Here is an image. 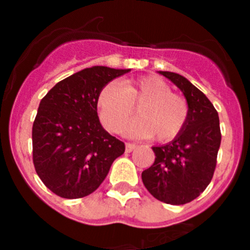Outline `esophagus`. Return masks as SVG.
Returning <instances> with one entry per match:
<instances>
[{
	"instance_id": "esophagus-1",
	"label": "esophagus",
	"mask_w": 250,
	"mask_h": 250,
	"mask_svg": "<svg viewBox=\"0 0 250 250\" xmlns=\"http://www.w3.org/2000/svg\"><path fill=\"white\" fill-rule=\"evenodd\" d=\"M136 145L134 144V143H126V145H125V151L126 152H131L132 150L135 149Z\"/></svg>"
}]
</instances>
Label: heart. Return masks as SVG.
Segmentation results:
<instances>
[{"label":"heart","instance_id":"1","mask_svg":"<svg viewBox=\"0 0 250 250\" xmlns=\"http://www.w3.org/2000/svg\"><path fill=\"white\" fill-rule=\"evenodd\" d=\"M139 107L140 120L126 131L136 136H154L159 143L178 138L189 120V104L156 75L127 80L124 86L106 83L98 96L99 116L106 130L118 132L134 119Z\"/></svg>","mask_w":250,"mask_h":250}]
</instances>
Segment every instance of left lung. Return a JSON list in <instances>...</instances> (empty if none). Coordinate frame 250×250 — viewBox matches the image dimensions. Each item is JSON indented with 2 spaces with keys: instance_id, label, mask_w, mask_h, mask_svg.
<instances>
[{
  "instance_id": "left-lung-1",
  "label": "left lung",
  "mask_w": 250,
  "mask_h": 250,
  "mask_svg": "<svg viewBox=\"0 0 250 250\" xmlns=\"http://www.w3.org/2000/svg\"><path fill=\"white\" fill-rule=\"evenodd\" d=\"M160 74L182 90L190 112L178 138L152 147L155 161L143 171L141 179L154 198L182 205L196 199L211 182L222 141L219 116L209 99L184 76L169 71Z\"/></svg>"
}]
</instances>
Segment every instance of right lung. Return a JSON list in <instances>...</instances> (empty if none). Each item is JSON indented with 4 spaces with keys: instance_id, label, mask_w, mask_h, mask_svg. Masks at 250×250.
<instances>
[{
    "instance_id": "obj_1",
    "label": "right lung",
    "mask_w": 250,
    "mask_h": 250,
    "mask_svg": "<svg viewBox=\"0 0 250 250\" xmlns=\"http://www.w3.org/2000/svg\"><path fill=\"white\" fill-rule=\"evenodd\" d=\"M130 70L105 66L66 77L43 96L32 125L37 175L56 195L79 199L94 193L125 144L101 126L98 96L107 83Z\"/></svg>"
}]
</instances>
